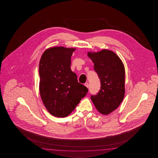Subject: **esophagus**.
I'll return each instance as SVG.
<instances>
[{
  "instance_id": "esophagus-1",
  "label": "esophagus",
  "mask_w": 158,
  "mask_h": 158,
  "mask_svg": "<svg viewBox=\"0 0 158 158\" xmlns=\"http://www.w3.org/2000/svg\"><path fill=\"white\" fill-rule=\"evenodd\" d=\"M84 85H85V86L86 87H87V88H89V84H88L87 82H86Z\"/></svg>"
}]
</instances>
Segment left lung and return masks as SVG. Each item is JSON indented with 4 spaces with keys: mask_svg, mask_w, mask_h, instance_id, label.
<instances>
[{
    "mask_svg": "<svg viewBox=\"0 0 158 158\" xmlns=\"http://www.w3.org/2000/svg\"><path fill=\"white\" fill-rule=\"evenodd\" d=\"M94 63V71L101 82V89L91 95L98 111L103 114H110L119 106L125 94V69L120 58L114 52L103 50L88 53Z\"/></svg>",
    "mask_w": 158,
    "mask_h": 158,
    "instance_id": "8db88e82",
    "label": "left lung"
}]
</instances>
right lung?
Instances as JSON below:
<instances>
[{
    "label": "right lung",
    "mask_w": 158,
    "mask_h": 158,
    "mask_svg": "<svg viewBox=\"0 0 158 158\" xmlns=\"http://www.w3.org/2000/svg\"><path fill=\"white\" fill-rule=\"evenodd\" d=\"M74 50L52 47L44 52L40 61V97L48 111L57 118L70 114L88 92L71 71V56Z\"/></svg>",
    "instance_id": "add662e5"
}]
</instances>
